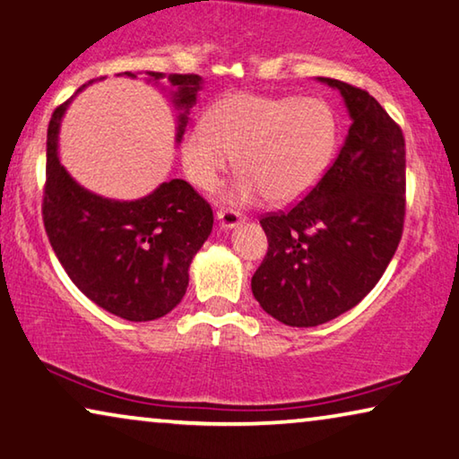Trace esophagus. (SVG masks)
Instances as JSON below:
<instances>
[{
  "instance_id": "34e87169",
  "label": "esophagus",
  "mask_w": 459,
  "mask_h": 459,
  "mask_svg": "<svg viewBox=\"0 0 459 459\" xmlns=\"http://www.w3.org/2000/svg\"><path fill=\"white\" fill-rule=\"evenodd\" d=\"M216 218L221 221L222 229H235V227H238V224L245 222V216L237 210H218Z\"/></svg>"
}]
</instances>
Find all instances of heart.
I'll return each mask as SVG.
<instances>
[{
	"instance_id": "obj_1",
	"label": "heart",
	"mask_w": 459,
	"mask_h": 459,
	"mask_svg": "<svg viewBox=\"0 0 459 459\" xmlns=\"http://www.w3.org/2000/svg\"><path fill=\"white\" fill-rule=\"evenodd\" d=\"M336 132V117L321 99L232 92L187 129L183 170L194 186L212 191L237 154L243 173L229 191L230 202H292L325 173Z\"/></svg>"
}]
</instances>
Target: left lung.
I'll return each mask as SVG.
<instances>
[{
    "mask_svg": "<svg viewBox=\"0 0 459 459\" xmlns=\"http://www.w3.org/2000/svg\"><path fill=\"white\" fill-rule=\"evenodd\" d=\"M340 91L351 129L319 183L289 212L259 224L268 253L251 278L262 309L292 327H313L359 305L392 262L406 214V143L398 123L367 91Z\"/></svg>",
    "mask_w": 459,
    "mask_h": 459,
    "instance_id": "obj_1",
    "label": "left lung"
}]
</instances>
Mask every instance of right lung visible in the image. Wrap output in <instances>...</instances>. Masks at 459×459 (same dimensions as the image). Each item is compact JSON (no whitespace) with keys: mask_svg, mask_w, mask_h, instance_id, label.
I'll use <instances>...</instances> for the list:
<instances>
[{"mask_svg":"<svg viewBox=\"0 0 459 459\" xmlns=\"http://www.w3.org/2000/svg\"><path fill=\"white\" fill-rule=\"evenodd\" d=\"M146 74L152 82L164 78L160 72ZM123 76L135 78V74ZM169 82L170 97L181 111L177 127V142H181L202 78L170 74ZM72 99L55 108L47 129V237L72 282L102 309L127 321L159 319L186 295L191 259L210 237L214 214L183 179L160 183L152 194L132 202L108 200L82 187L57 152L61 117Z\"/></svg>","mask_w":459,"mask_h":459,"instance_id":"1","label":"right lung"}]
</instances>
